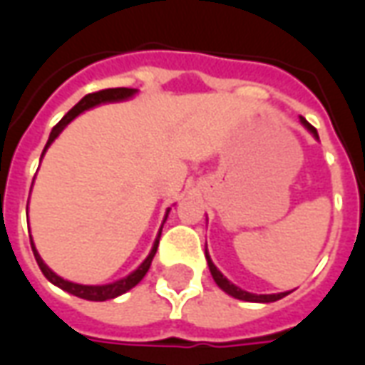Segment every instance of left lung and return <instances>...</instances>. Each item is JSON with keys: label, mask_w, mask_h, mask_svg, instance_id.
I'll return each instance as SVG.
<instances>
[{"label": "left lung", "mask_w": 365, "mask_h": 365, "mask_svg": "<svg viewBox=\"0 0 365 365\" xmlns=\"http://www.w3.org/2000/svg\"><path fill=\"white\" fill-rule=\"evenodd\" d=\"M301 123L305 125L311 133H313L317 138H319V135H317V128L311 125V123H307L303 117H301ZM205 258H207V264H209V269H211V275H213V279L215 283L221 287L225 293H229L230 297H235V299H240V301H250V303H272V301H277V299H282L285 297L287 293H272V295H256V293H250V291H245V289H240L238 285H235V283H230L225 275L217 269V266L213 264V260H211V256H209V252H207V248H205Z\"/></svg>", "instance_id": "obj_1"}]
</instances>
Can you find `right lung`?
Returning <instances> with one entry per match:
<instances>
[{
	"instance_id": "1",
	"label": "right lung",
	"mask_w": 365,
	"mask_h": 365,
	"mask_svg": "<svg viewBox=\"0 0 365 365\" xmlns=\"http://www.w3.org/2000/svg\"><path fill=\"white\" fill-rule=\"evenodd\" d=\"M136 93V90H133V88H109V90H101V91H96V93H88V96L83 97L80 103H76L70 111L62 117V119L58 120V125L52 128L51 136H48V143H46V146H44L43 150V156L44 152H46V148L51 146L52 140L56 138V136L64 130V127H66L70 120H74L80 113H83L86 109H91V107H96V105L99 103H109V101H123V99H128V97H133ZM170 211V209H168ZM168 217V215H166ZM160 235H162V229H160L158 232V238L154 240V246H152L150 254L146 256V260L138 266V268L133 272V274H128L127 277H123V279H117V282L113 283H107V285H82V283H74V282H68V279H64V277H60V275H56L54 272H52L46 264L43 262V258L38 256V252H36L35 245H33V238H31V248H33V254H35V260L36 264H38V268H41V272L44 274V277L48 279L51 283H54L56 287H60V289L68 291V293H72V295H76V297L80 299H88V301H107V299H115L119 297V295H123V293H127L128 289H133L136 283L143 279L144 275H146V272H148V268H150L152 264V258H154V254H156V248H158V242H160Z\"/></svg>"
}]
</instances>
